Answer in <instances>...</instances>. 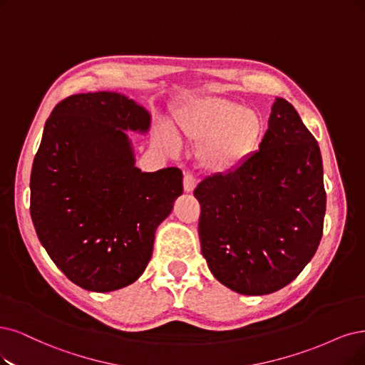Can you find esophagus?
<instances>
[{
  "instance_id": "esophagus-1",
  "label": "esophagus",
  "mask_w": 365,
  "mask_h": 365,
  "mask_svg": "<svg viewBox=\"0 0 365 365\" xmlns=\"http://www.w3.org/2000/svg\"><path fill=\"white\" fill-rule=\"evenodd\" d=\"M197 186V180L192 178L191 174H185L183 178V190L185 192H192Z\"/></svg>"
}]
</instances>
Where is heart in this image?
I'll list each match as a JSON object with an SVG mask.
<instances>
[{"instance_id": "obj_1", "label": "heart", "mask_w": 365, "mask_h": 365, "mask_svg": "<svg viewBox=\"0 0 365 365\" xmlns=\"http://www.w3.org/2000/svg\"><path fill=\"white\" fill-rule=\"evenodd\" d=\"M174 131L160 129L159 138L168 152L180 150V140L198 147L201 167L210 173H230L257 150L264 120L251 106L227 98H195L175 111Z\"/></svg>"}]
</instances>
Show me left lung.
I'll list each match as a JSON object with an SVG mask.
<instances>
[{
	"label": "left lung",
	"instance_id": "1",
	"mask_svg": "<svg viewBox=\"0 0 365 365\" xmlns=\"http://www.w3.org/2000/svg\"><path fill=\"white\" fill-rule=\"evenodd\" d=\"M194 195L201 254L236 293L286 287L316 254L327 210L320 148L286 99H275L259 152L209 175Z\"/></svg>",
	"mask_w": 365,
	"mask_h": 365
}]
</instances>
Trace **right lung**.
Wrapping results in <instances>:
<instances>
[{
	"label": "right lung",
	"mask_w": 365,
	"mask_h": 365,
	"mask_svg": "<svg viewBox=\"0 0 365 365\" xmlns=\"http://www.w3.org/2000/svg\"><path fill=\"white\" fill-rule=\"evenodd\" d=\"M152 115L126 94L81 93L45 123L30 191L40 244L81 289L106 293L137 281L155 233L183 192L179 168L135 165L128 130L145 135Z\"/></svg>",
	"instance_id": "obj_1"
}]
</instances>
